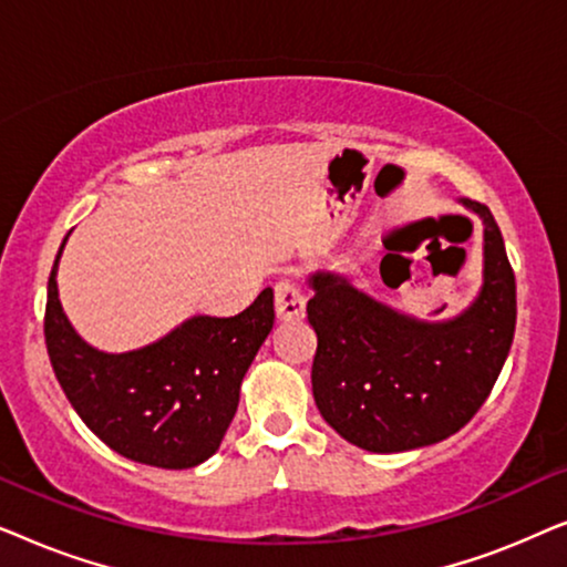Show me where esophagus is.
<instances>
[{
  "mask_svg": "<svg viewBox=\"0 0 567 567\" xmlns=\"http://www.w3.org/2000/svg\"><path fill=\"white\" fill-rule=\"evenodd\" d=\"M307 297L293 281H278L276 284V315L278 320H299L305 317Z\"/></svg>",
  "mask_w": 567,
  "mask_h": 567,
  "instance_id": "obj_1",
  "label": "esophagus"
}]
</instances>
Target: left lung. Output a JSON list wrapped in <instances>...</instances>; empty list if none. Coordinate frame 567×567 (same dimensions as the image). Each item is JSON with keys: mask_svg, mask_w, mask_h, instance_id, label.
I'll return each mask as SVG.
<instances>
[{"mask_svg": "<svg viewBox=\"0 0 567 567\" xmlns=\"http://www.w3.org/2000/svg\"><path fill=\"white\" fill-rule=\"evenodd\" d=\"M462 204L485 224V266L475 301L452 320H415L328 270L309 276L317 410L367 452L431 446L467 425L514 343L516 278L501 229L485 204Z\"/></svg>", "mask_w": 567, "mask_h": 567, "instance_id": "obj_1", "label": "left lung"}]
</instances>
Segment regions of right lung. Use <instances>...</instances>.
Masks as SVG:
<instances>
[{
	"instance_id": "add662e5",
	"label": "right lung",
	"mask_w": 567,
	"mask_h": 567,
	"mask_svg": "<svg viewBox=\"0 0 567 567\" xmlns=\"http://www.w3.org/2000/svg\"><path fill=\"white\" fill-rule=\"evenodd\" d=\"M59 247L45 301V348L66 400L95 436L126 460L188 470L219 449L239 384L274 330V289L235 317L196 315L157 343L105 353L76 336L59 301Z\"/></svg>"
}]
</instances>
